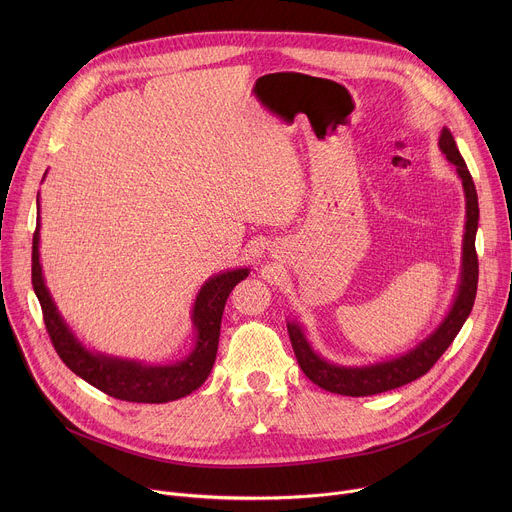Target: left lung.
I'll list each match as a JSON object with an SVG mask.
<instances>
[{
    "instance_id": "1",
    "label": "left lung",
    "mask_w": 512,
    "mask_h": 512,
    "mask_svg": "<svg viewBox=\"0 0 512 512\" xmlns=\"http://www.w3.org/2000/svg\"><path fill=\"white\" fill-rule=\"evenodd\" d=\"M440 150L446 158L456 166V172L464 186L466 196V225H464V245H462V277L458 285L456 300L444 318L423 342L411 348L407 354L397 356L393 360L369 364V367H342V364L328 362L320 354H316L306 340V334L298 322H287V332L291 346H294L296 358L304 375L316 383L318 387L346 395V397H369L377 393H385L397 387H403L419 377H423L440 356L448 350V346L458 336L466 318L472 312L478 287V255H476V231H478V194L474 180L468 172L464 158L458 152L454 135L448 127L442 129Z\"/></svg>"
}]
</instances>
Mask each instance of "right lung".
<instances>
[{
	"label": "right lung",
	"instance_id": "1",
	"mask_svg": "<svg viewBox=\"0 0 512 512\" xmlns=\"http://www.w3.org/2000/svg\"><path fill=\"white\" fill-rule=\"evenodd\" d=\"M40 216L32 241V285L42 308L44 324L54 350L66 367L109 397L131 403H168L196 391L212 371L221 336V320L233 287L249 275V269H233L210 277L198 291L192 324L196 330L194 350L174 364H145L129 358L91 352L72 334L60 316L44 283L40 265Z\"/></svg>",
	"mask_w": 512,
	"mask_h": 512
}]
</instances>
